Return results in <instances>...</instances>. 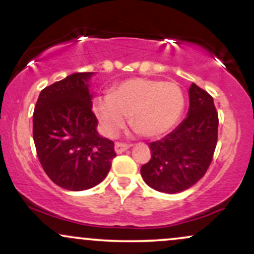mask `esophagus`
Segmentation results:
<instances>
[{
  "mask_svg": "<svg viewBox=\"0 0 254 254\" xmlns=\"http://www.w3.org/2000/svg\"><path fill=\"white\" fill-rule=\"evenodd\" d=\"M130 147H131V144L121 143V142H117V143H116V145H115V149H116V153L121 154V153H123V151L129 149Z\"/></svg>",
  "mask_w": 254,
  "mask_h": 254,
  "instance_id": "1",
  "label": "esophagus"
}]
</instances>
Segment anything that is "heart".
<instances>
[{"label": "heart", "instance_id": "1", "mask_svg": "<svg viewBox=\"0 0 254 254\" xmlns=\"http://www.w3.org/2000/svg\"><path fill=\"white\" fill-rule=\"evenodd\" d=\"M185 107L182 88L174 82L147 77L118 83L111 95L94 100V112L105 135L112 137L127 123L148 137L167 133L178 124Z\"/></svg>", "mask_w": 254, "mask_h": 254}]
</instances>
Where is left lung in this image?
Wrapping results in <instances>:
<instances>
[{"mask_svg":"<svg viewBox=\"0 0 254 254\" xmlns=\"http://www.w3.org/2000/svg\"><path fill=\"white\" fill-rule=\"evenodd\" d=\"M188 117L171 133L149 145L151 157L141 176L154 190L178 193L204 177L214 157L218 135V115L214 99L192 83Z\"/></svg>","mask_w":254,"mask_h":254,"instance_id":"left-lung-1","label":"left lung"}]
</instances>
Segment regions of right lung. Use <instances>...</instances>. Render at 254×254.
<instances>
[{"label":"right lung","instance_id":"obj_1","mask_svg":"<svg viewBox=\"0 0 254 254\" xmlns=\"http://www.w3.org/2000/svg\"><path fill=\"white\" fill-rule=\"evenodd\" d=\"M93 72H75L45 87L33 112V139L43 170L56 185L82 191L109 173L115 143L98 135L88 82Z\"/></svg>","mask_w":254,"mask_h":254}]
</instances>
